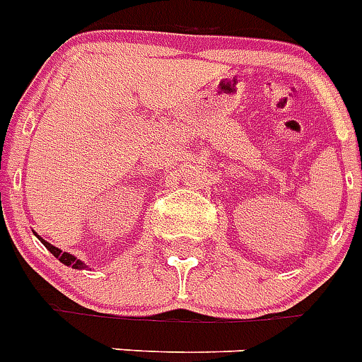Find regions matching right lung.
Masks as SVG:
<instances>
[{
    "instance_id": "right-lung-1",
    "label": "right lung",
    "mask_w": 362,
    "mask_h": 362,
    "mask_svg": "<svg viewBox=\"0 0 362 362\" xmlns=\"http://www.w3.org/2000/svg\"><path fill=\"white\" fill-rule=\"evenodd\" d=\"M35 235H37V233H35ZM37 237H39V235H37ZM39 241L42 243V245H45V247L48 248V250H50V252L54 254V256H56L59 262L65 263L66 267H72V269H86V267H88V265H86L82 259H78L76 256H72V254H69V252H63V250H59L57 247H54V245H50L48 241H45L42 237H39Z\"/></svg>"
}]
</instances>
